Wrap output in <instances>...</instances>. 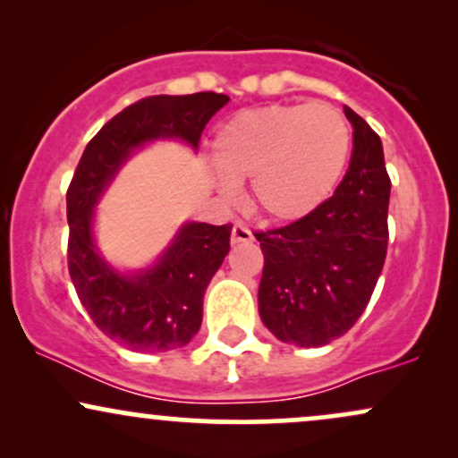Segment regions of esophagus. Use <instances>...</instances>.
<instances>
[{
  "instance_id": "1",
  "label": "esophagus",
  "mask_w": 458,
  "mask_h": 458,
  "mask_svg": "<svg viewBox=\"0 0 458 458\" xmlns=\"http://www.w3.org/2000/svg\"><path fill=\"white\" fill-rule=\"evenodd\" d=\"M233 243H250L251 239H254V234H251V230L247 228L245 224H241V222H236L234 225H233Z\"/></svg>"
}]
</instances>
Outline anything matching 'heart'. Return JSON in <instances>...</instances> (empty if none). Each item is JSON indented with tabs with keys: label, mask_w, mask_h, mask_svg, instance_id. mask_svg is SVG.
<instances>
[{
	"label": "heart",
	"mask_w": 458,
	"mask_h": 458,
	"mask_svg": "<svg viewBox=\"0 0 458 458\" xmlns=\"http://www.w3.org/2000/svg\"><path fill=\"white\" fill-rule=\"evenodd\" d=\"M351 150V129L338 107L267 105L230 118L213 140V161L224 176L250 181L251 202L271 222H297L317 211L343 176Z\"/></svg>",
	"instance_id": "1"
}]
</instances>
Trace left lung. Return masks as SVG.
Returning a JSON list of instances; mask_svg holds the SVG:
<instances>
[{
	"mask_svg": "<svg viewBox=\"0 0 458 458\" xmlns=\"http://www.w3.org/2000/svg\"><path fill=\"white\" fill-rule=\"evenodd\" d=\"M344 115L353 155L334 196L303 219L254 234L265 254L260 318L295 346H323L353 327L387 254L390 176L381 140L351 107Z\"/></svg>",
	"mask_w": 458,
	"mask_h": 458,
	"instance_id": "obj_1",
	"label": "left lung"
}]
</instances>
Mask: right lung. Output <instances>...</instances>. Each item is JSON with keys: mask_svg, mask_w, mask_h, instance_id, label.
<instances>
[{"mask_svg": "<svg viewBox=\"0 0 458 458\" xmlns=\"http://www.w3.org/2000/svg\"><path fill=\"white\" fill-rule=\"evenodd\" d=\"M228 101L225 94L196 92L129 105L88 141L68 185V273L79 301L107 338L138 353L181 349L198 334L204 293L228 254L233 224L189 222L155 265L124 276L94 245V204L140 146L176 138L198 150L207 123Z\"/></svg>", "mask_w": 458, "mask_h": 458, "instance_id": "right-lung-1", "label": "right lung"}]
</instances>
